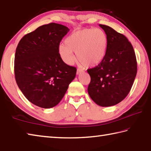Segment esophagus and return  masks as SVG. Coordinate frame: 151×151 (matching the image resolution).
Listing matches in <instances>:
<instances>
[{
  "label": "esophagus",
  "mask_w": 151,
  "mask_h": 151,
  "mask_svg": "<svg viewBox=\"0 0 151 151\" xmlns=\"http://www.w3.org/2000/svg\"><path fill=\"white\" fill-rule=\"evenodd\" d=\"M82 72H83V70H82V69H77V72H76V74H77V75H79L80 73H81Z\"/></svg>",
  "instance_id": "34e87169"
}]
</instances>
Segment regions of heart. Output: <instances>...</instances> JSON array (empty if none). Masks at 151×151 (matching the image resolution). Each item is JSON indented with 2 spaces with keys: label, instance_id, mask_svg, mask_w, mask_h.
Masks as SVG:
<instances>
[{
  "label": "heart",
  "instance_id": "heart-1",
  "mask_svg": "<svg viewBox=\"0 0 151 151\" xmlns=\"http://www.w3.org/2000/svg\"><path fill=\"white\" fill-rule=\"evenodd\" d=\"M108 48V38L101 29H84L73 32L59 47V54L67 64L76 58L84 66H97L104 60Z\"/></svg>",
  "mask_w": 151,
  "mask_h": 151
}]
</instances>
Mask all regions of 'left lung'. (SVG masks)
<instances>
[{
	"label": "left lung",
	"instance_id": "1",
	"mask_svg": "<svg viewBox=\"0 0 151 151\" xmlns=\"http://www.w3.org/2000/svg\"><path fill=\"white\" fill-rule=\"evenodd\" d=\"M108 38L106 56L98 65L87 70L91 77L88 94L97 105L110 107L128 96L137 74V61L132 44L111 27L99 24Z\"/></svg>",
	"mask_w": 151,
	"mask_h": 151
}]
</instances>
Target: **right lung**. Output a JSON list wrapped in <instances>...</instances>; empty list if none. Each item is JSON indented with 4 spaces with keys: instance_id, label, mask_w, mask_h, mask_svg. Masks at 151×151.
Wrapping results in <instances>:
<instances>
[{
    "instance_id": "right-lung-1",
    "label": "right lung",
    "mask_w": 151,
    "mask_h": 151,
    "mask_svg": "<svg viewBox=\"0 0 151 151\" xmlns=\"http://www.w3.org/2000/svg\"><path fill=\"white\" fill-rule=\"evenodd\" d=\"M69 29L55 23L40 26L25 35L14 60L16 83L32 104L44 109L57 105L75 78L76 69L65 63L59 46Z\"/></svg>"
}]
</instances>
